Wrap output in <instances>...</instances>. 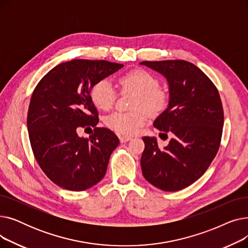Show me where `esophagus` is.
Returning <instances> with one entry per match:
<instances>
[{"label": "esophagus", "instance_id": "obj_1", "mask_svg": "<svg viewBox=\"0 0 248 248\" xmlns=\"http://www.w3.org/2000/svg\"><path fill=\"white\" fill-rule=\"evenodd\" d=\"M132 140V137H127V136H121L120 137V140L121 142H126L128 140Z\"/></svg>", "mask_w": 248, "mask_h": 248}]
</instances>
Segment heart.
Listing matches in <instances>:
<instances>
[{
  "label": "heart",
  "instance_id": "heart-1",
  "mask_svg": "<svg viewBox=\"0 0 248 248\" xmlns=\"http://www.w3.org/2000/svg\"><path fill=\"white\" fill-rule=\"evenodd\" d=\"M117 82L122 90H131L137 93L134 108H144L151 114H157L167 107L168 93L160 87L158 77L147 70L138 68L127 71L119 77ZM90 97L97 108L108 110L113 107L116 91L109 80L100 79L91 87ZM147 121V112L142 109H137L128 112H112L106 117L104 123L108 128L117 134L132 136L137 134Z\"/></svg>",
  "mask_w": 248,
  "mask_h": 248
}]
</instances>
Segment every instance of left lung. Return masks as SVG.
Masks as SVG:
<instances>
[{
  "label": "left lung",
  "instance_id": "1",
  "mask_svg": "<svg viewBox=\"0 0 248 248\" xmlns=\"http://www.w3.org/2000/svg\"><path fill=\"white\" fill-rule=\"evenodd\" d=\"M169 83L168 108L155 120L160 137L172 136L164 149L157 139L144 137L140 159L145 179L163 191L175 192L197 181L218 152L224 114L213 82L196 65L185 60L144 61Z\"/></svg>",
  "mask_w": 248,
  "mask_h": 248
}]
</instances>
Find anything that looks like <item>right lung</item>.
<instances>
[{"label":"right lung","mask_w":248,"mask_h":248,"mask_svg":"<svg viewBox=\"0 0 248 248\" xmlns=\"http://www.w3.org/2000/svg\"><path fill=\"white\" fill-rule=\"evenodd\" d=\"M124 66L106 60L74 59L52 68L35 87L27 126L35 159L57 186L83 191L104 177L120 140L110 129L96 127L98 112L90 97L95 82ZM95 127L89 139L79 127Z\"/></svg>","instance_id":"obj_1"}]
</instances>
